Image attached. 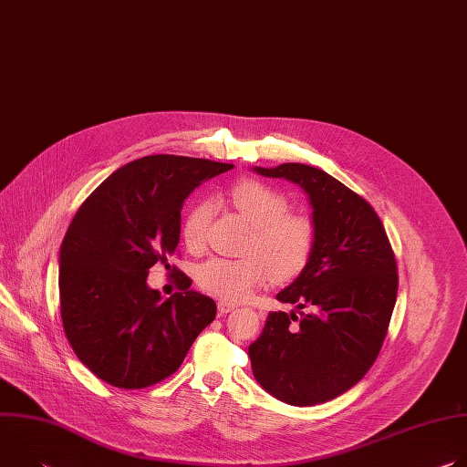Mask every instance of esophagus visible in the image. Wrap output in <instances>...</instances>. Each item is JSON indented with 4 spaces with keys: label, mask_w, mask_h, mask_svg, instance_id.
Listing matches in <instances>:
<instances>
[{
    "label": "esophagus",
    "mask_w": 467,
    "mask_h": 467,
    "mask_svg": "<svg viewBox=\"0 0 467 467\" xmlns=\"http://www.w3.org/2000/svg\"><path fill=\"white\" fill-rule=\"evenodd\" d=\"M234 308H236L234 303H227V301H220V303H218V312H220V316H225V314L233 312Z\"/></svg>",
    "instance_id": "obj_1"
}]
</instances>
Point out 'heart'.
I'll use <instances>...</instances> for the list:
<instances>
[{"instance_id": "heart-1", "label": "heart", "mask_w": 467, "mask_h": 467, "mask_svg": "<svg viewBox=\"0 0 467 467\" xmlns=\"http://www.w3.org/2000/svg\"><path fill=\"white\" fill-rule=\"evenodd\" d=\"M231 203L253 225L244 244V256H213L199 264L195 281L207 294L222 301H242L256 286L272 277H296L310 258L316 229L301 214L288 213L283 193L258 181L238 182L229 192ZM211 220V205L199 202L182 222V238L190 249H202Z\"/></svg>"}]
</instances>
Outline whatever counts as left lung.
<instances>
[{
  "label": "left lung",
  "instance_id": "1",
  "mask_svg": "<svg viewBox=\"0 0 467 467\" xmlns=\"http://www.w3.org/2000/svg\"><path fill=\"white\" fill-rule=\"evenodd\" d=\"M253 171L306 193L316 242L301 274L277 294L314 312H270L249 346L251 369L283 403H327L353 388L382 348L397 299L395 256L371 205L338 179L299 162Z\"/></svg>",
  "mask_w": 467,
  "mask_h": 467
}]
</instances>
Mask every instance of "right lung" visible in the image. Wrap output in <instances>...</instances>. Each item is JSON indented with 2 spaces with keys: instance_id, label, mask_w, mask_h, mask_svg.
Instances as JSON below:
<instances>
[{
  "instance_id": "obj_1",
  "label": "right lung",
  "mask_w": 467,
  "mask_h": 467,
  "mask_svg": "<svg viewBox=\"0 0 467 467\" xmlns=\"http://www.w3.org/2000/svg\"><path fill=\"white\" fill-rule=\"evenodd\" d=\"M233 164L150 155L109 175L74 216L58 251L60 316L78 358L125 389L175 373L193 340L216 317V303L190 290L166 301L148 286L150 268L168 265L188 195Z\"/></svg>"
}]
</instances>
